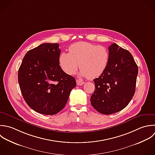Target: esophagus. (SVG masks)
<instances>
[{"mask_svg":"<svg viewBox=\"0 0 155 155\" xmlns=\"http://www.w3.org/2000/svg\"><path fill=\"white\" fill-rule=\"evenodd\" d=\"M76 82H77V84L78 86H81V85H83V84H84V81H81V80H76Z\"/></svg>","mask_w":155,"mask_h":155,"instance_id":"34e87169","label":"esophagus"}]
</instances>
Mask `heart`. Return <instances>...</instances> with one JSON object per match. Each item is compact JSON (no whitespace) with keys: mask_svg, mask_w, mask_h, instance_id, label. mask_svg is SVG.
<instances>
[{"mask_svg":"<svg viewBox=\"0 0 155 155\" xmlns=\"http://www.w3.org/2000/svg\"><path fill=\"white\" fill-rule=\"evenodd\" d=\"M109 58V51L106 47L80 41L71 45L69 53H61L58 62L62 70L68 75L74 74L80 63V75L94 79L104 72Z\"/></svg>","mask_w":155,"mask_h":155,"instance_id":"1","label":"heart"}]
</instances>
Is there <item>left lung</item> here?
<instances>
[{
	"instance_id": "obj_1",
	"label": "left lung",
	"mask_w": 155,
	"mask_h": 155,
	"mask_svg": "<svg viewBox=\"0 0 155 155\" xmlns=\"http://www.w3.org/2000/svg\"><path fill=\"white\" fill-rule=\"evenodd\" d=\"M109 62L104 72L94 80L91 104L98 112L110 115L124 109L135 92L138 68L132 55L116 43L109 47Z\"/></svg>"
}]
</instances>
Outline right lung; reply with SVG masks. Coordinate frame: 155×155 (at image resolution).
<instances>
[{"label": "right lung", "instance_id": "right-lung-1", "mask_svg": "<svg viewBox=\"0 0 155 155\" xmlns=\"http://www.w3.org/2000/svg\"><path fill=\"white\" fill-rule=\"evenodd\" d=\"M58 43H43L25 54L18 71L23 97L35 112L52 115L65 106L72 89L74 77L61 68Z\"/></svg>", "mask_w": 155, "mask_h": 155}]
</instances>
